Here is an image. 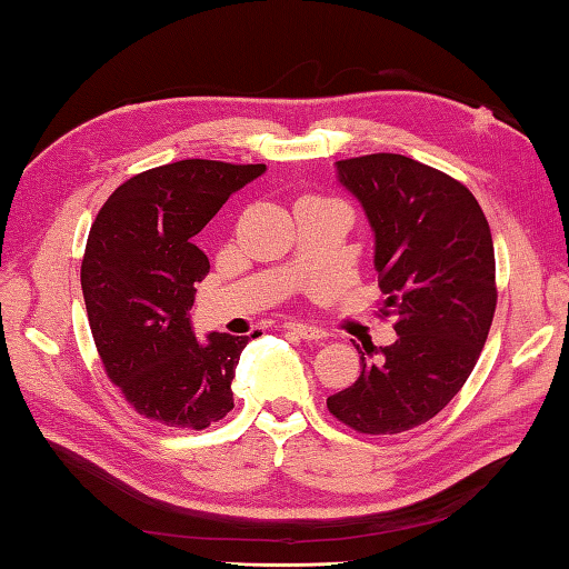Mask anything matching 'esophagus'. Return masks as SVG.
<instances>
[{"instance_id": "esophagus-1", "label": "esophagus", "mask_w": 569, "mask_h": 569, "mask_svg": "<svg viewBox=\"0 0 569 569\" xmlns=\"http://www.w3.org/2000/svg\"><path fill=\"white\" fill-rule=\"evenodd\" d=\"M283 328L288 332L298 335L300 340H325V337H328L320 328H312V325H303V322H286Z\"/></svg>"}]
</instances>
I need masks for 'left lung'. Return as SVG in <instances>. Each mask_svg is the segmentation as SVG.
I'll return each instance as SVG.
<instances>
[{
    "instance_id": "1",
    "label": "left lung",
    "mask_w": 569,
    "mask_h": 569,
    "mask_svg": "<svg viewBox=\"0 0 569 569\" xmlns=\"http://www.w3.org/2000/svg\"><path fill=\"white\" fill-rule=\"evenodd\" d=\"M337 178L373 229L398 340L377 361L359 352V379L328 408L357 432L396 435L438 416L477 365L497 310L491 229L467 186L401 153L337 161Z\"/></svg>"
}]
</instances>
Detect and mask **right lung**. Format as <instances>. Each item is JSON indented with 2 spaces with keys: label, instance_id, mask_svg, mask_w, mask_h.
Returning a JSON list of instances; mask_svg holds the SVG:
<instances>
[{
  "label": "right lung",
  "instance_id": "right-lung-1",
  "mask_svg": "<svg viewBox=\"0 0 569 569\" xmlns=\"http://www.w3.org/2000/svg\"><path fill=\"white\" fill-rule=\"evenodd\" d=\"M263 163L186 159L119 186L92 222L80 266L100 359L139 416L202 430L234 408L232 379L251 337L190 328L210 261L196 237Z\"/></svg>",
  "mask_w": 569,
  "mask_h": 569
}]
</instances>
